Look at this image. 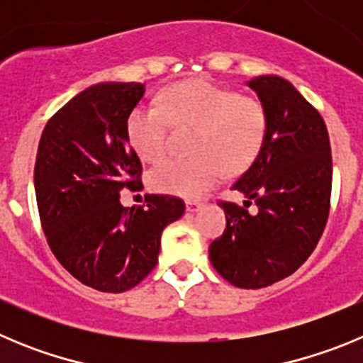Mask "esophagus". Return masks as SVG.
<instances>
[{
    "mask_svg": "<svg viewBox=\"0 0 363 363\" xmlns=\"http://www.w3.org/2000/svg\"><path fill=\"white\" fill-rule=\"evenodd\" d=\"M201 207H203V201H198V200L185 201V209H187L189 213H196V211L201 209Z\"/></svg>",
    "mask_w": 363,
    "mask_h": 363,
    "instance_id": "1",
    "label": "esophagus"
}]
</instances>
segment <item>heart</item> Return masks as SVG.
Returning <instances> with one entry per match:
<instances>
[{
	"mask_svg": "<svg viewBox=\"0 0 363 363\" xmlns=\"http://www.w3.org/2000/svg\"><path fill=\"white\" fill-rule=\"evenodd\" d=\"M171 125L196 127L191 160L169 158L150 171V187L184 198L203 196L225 172L240 174L258 160L267 140L269 116L255 96L221 86L211 79H187L169 85L160 107L133 108L127 136L138 158L154 163L169 147Z\"/></svg>",
	"mask_w": 363,
	"mask_h": 363,
	"instance_id": "heart-1",
	"label": "heart"
}]
</instances>
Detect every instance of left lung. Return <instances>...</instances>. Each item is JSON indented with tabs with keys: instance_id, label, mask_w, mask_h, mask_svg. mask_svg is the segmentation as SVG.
<instances>
[{
	"instance_id": "left-lung-1",
	"label": "left lung",
	"mask_w": 363,
	"mask_h": 363,
	"mask_svg": "<svg viewBox=\"0 0 363 363\" xmlns=\"http://www.w3.org/2000/svg\"><path fill=\"white\" fill-rule=\"evenodd\" d=\"M265 105L267 140L236 184L245 207L220 200L227 225L209 247L220 277L240 289L277 284L311 256L331 209L333 158L325 121L287 79L247 83ZM255 203L257 211L246 207Z\"/></svg>"
}]
</instances>
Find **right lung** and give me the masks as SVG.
<instances>
[{"label": "right lung", "instance_id": "obj_1", "mask_svg": "<svg viewBox=\"0 0 363 363\" xmlns=\"http://www.w3.org/2000/svg\"><path fill=\"white\" fill-rule=\"evenodd\" d=\"M142 83H99L47 121L34 165L38 213L50 251L76 280L125 293L156 267L162 230L185 211L182 198L150 194L123 207V189H143V167L127 136Z\"/></svg>", "mask_w": 363, "mask_h": 363}]
</instances>
